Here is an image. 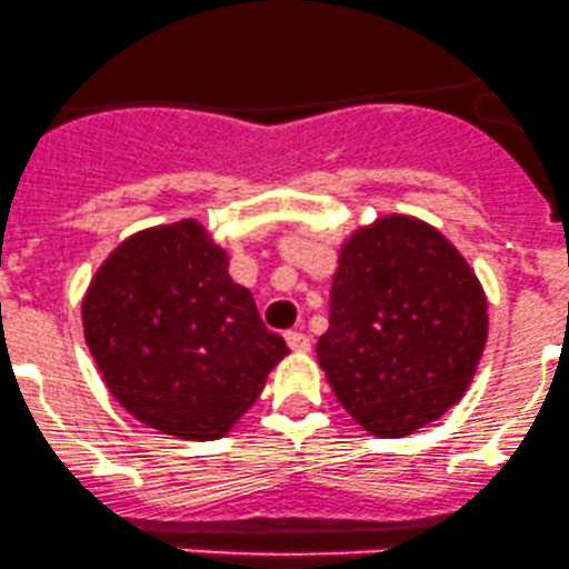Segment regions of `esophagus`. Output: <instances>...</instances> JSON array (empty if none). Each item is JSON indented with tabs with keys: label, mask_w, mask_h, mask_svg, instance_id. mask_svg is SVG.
Segmentation results:
<instances>
[{
	"label": "esophagus",
	"mask_w": 569,
	"mask_h": 569,
	"mask_svg": "<svg viewBox=\"0 0 569 569\" xmlns=\"http://www.w3.org/2000/svg\"><path fill=\"white\" fill-rule=\"evenodd\" d=\"M284 341H287V347H290L292 352H309L311 350V339H309L307 333L287 331L284 333Z\"/></svg>",
	"instance_id": "1"
}]
</instances>
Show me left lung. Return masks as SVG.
<instances>
[{"label":"left lung","instance_id":"1","mask_svg":"<svg viewBox=\"0 0 569 569\" xmlns=\"http://www.w3.org/2000/svg\"><path fill=\"white\" fill-rule=\"evenodd\" d=\"M486 339L478 273L426 219L380 213L341 241L331 328L317 360L339 405L371 437H407L456 407Z\"/></svg>","mask_w":569,"mask_h":569}]
</instances>
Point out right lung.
Wrapping results in <instances>:
<instances>
[{"label":"right lung","mask_w":569,"mask_h":569,"mask_svg":"<svg viewBox=\"0 0 569 569\" xmlns=\"http://www.w3.org/2000/svg\"><path fill=\"white\" fill-rule=\"evenodd\" d=\"M228 266V249L189 217L127 236L83 292L97 371L149 429L198 442L224 437L290 352Z\"/></svg>","instance_id":"1"}]
</instances>
